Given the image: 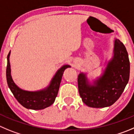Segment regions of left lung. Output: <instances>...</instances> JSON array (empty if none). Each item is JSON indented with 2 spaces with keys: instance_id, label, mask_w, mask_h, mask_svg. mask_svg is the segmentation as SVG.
<instances>
[{
  "instance_id": "obj_1",
  "label": "left lung",
  "mask_w": 134,
  "mask_h": 134,
  "mask_svg": "<svg viewBox=\"0 0 134 134\" xmlns=\"http://www.w3.org/2000/svg\"><path fill=\"white\" fill-rule=\"evenodd\" d=\"M130 77V61L125 46L118 39L114 42V57L103 76L90 86L83 74L77 77L78 91L82 101L93 108L111 106L121 96Z\"/></svg>"
}]
</instances>
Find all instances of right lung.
Here are the masks:
<instances>
[{"label": "right lung", "instance_id": "1", "mask_svg": "<svg viewBox=\"0 0 134 134\" xmlns=\"http://www.w3.org/2000/svg\"><path fill=\"white\" fill-rule=\"evenodd\" d=\"M10 53V52H9L7 57L6 80L9 88L16 100L25 108L33 110H41L53 104L58 94L64 71L70 66L69 65H64L58 70L52 80L50 85L46 90L35 92L24 91L14 83L11 77L10 65L9 61Z\"/></svg>", "mask_w": 134, "mask_h": 134}]
</instances>
